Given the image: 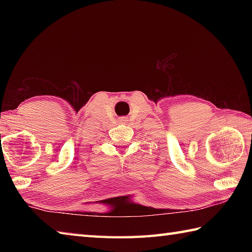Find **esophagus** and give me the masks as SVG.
Masks as SVG:
<instances>
[{"label":"esophagus","mask_w":252,"mask_h":252,"mask_svg":"<svg viewBox=\"0 0 252 252\" xmlns=\"http://www.w3.org/2000/svg\"><path fill=\"white\" fill-rule=\"evenodd\" d=\"M119 121H120L121 123H125V122H126V118H125V117H123V118H120Z\"/></svg>","instance_id":"obj_1"}]
</instances>
